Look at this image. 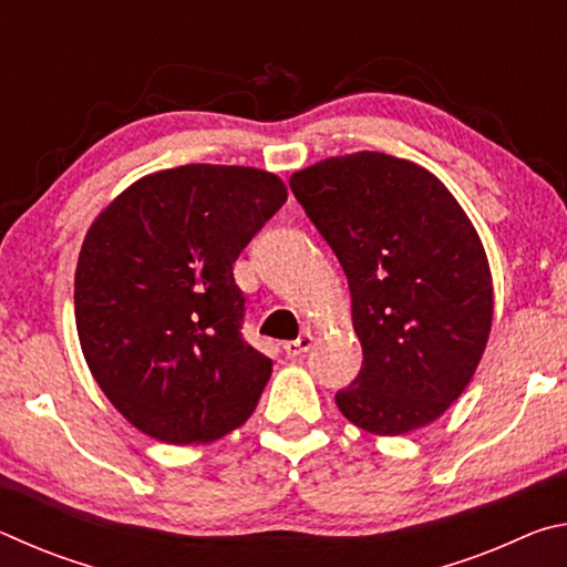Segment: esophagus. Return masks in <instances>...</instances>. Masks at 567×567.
I'll list each match as a JSON object with an SVG mask.
<instances>
[{
    "label": "esophagus",
    "instance_id": "1",
    "mask_svg": "<svg viewBox=\"0 0 567 567\" xmlns=\"http://www.w3.org/2000/svg\"><path fill=\"white\" fill-rule=\"evenodd\" d=\"M310 348H312V334L310 332H302L297 340L285 342V352L290 354V358H300V354L307 352Z\"/></svg>",
    "mask_w": 567,
    "mask_h": 567
}]
</instances>
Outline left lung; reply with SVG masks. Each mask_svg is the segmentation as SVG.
I'll return each instance as SVG.
<instances>
[{"label": "left lung", "mask_w": 567, "mask_h": 567, "mask_svg": "<svg viewBox=\"0 0 567 567\" xmlns=\"http://www.w3.org/2000/svg\"><path fill=\"white\" fill-rule=\"evenodd\" d=\"M290 189L342 265L362 368L334 402L375 435L427 425L463 395L493 324V277L463 207L382 152L295 172Z\"/></svg>", "instance_id": "8db88e82"}]
</instances>
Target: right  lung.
Segmentation results:
<instances>
[{
    "mask_svg": "<svg viewBox=\"0 0 567 567\" xmlns=\"http://www.w3.org/2000/svg\"><path fill=\"white\" fill-rule=\"evenodd\" d=\"M285 199L270 172L185 165L134 182L94 219L74 275L76 334L142 433L213 443L252 415L272 360L243 338L233 265Z\"/></svg>",
    "mask_w": 567,
    "mask_h": 567,
    "instance_id": "obj_1",
    "label": "right lung"
}]
</instances>
